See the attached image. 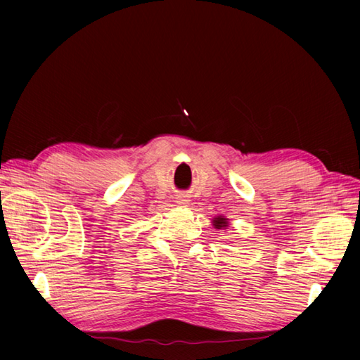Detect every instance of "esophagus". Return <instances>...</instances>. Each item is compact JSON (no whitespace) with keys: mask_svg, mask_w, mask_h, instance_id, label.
<instances>
[{"mask_svg":"<svg viewBox=\"0 0 360 360\" xmlns=\"http://www.w3.org/2000/svg\"><path fill=\"white\" fill-rule=\"evenodd\" d=\"M176 202H178L179 205H187L190 202V200H188L187 195H178V196H176Z\"/></svg>","mask_w":360,"mask_h":360,"instance_id":"esophagus-1","label":"esophagus"}]
</instances>
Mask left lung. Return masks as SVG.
<instances>
[{"instance_id": "obj_1", "label": "left lung", "mask_w": 360, "mask_h": 360, "mask_svg": "<svg viewBox=\"0 0 360 360\" xmlns=\"http://www.w3.org/2000/svg\"><path fill=\"white\" fill-rule=\"evenodd\" d=\"M212 224H213V227L218 229V231H226V229L229 227V219L223 215H219V217H215L212 219Z\"/></svg>"}]
</instances>
